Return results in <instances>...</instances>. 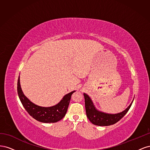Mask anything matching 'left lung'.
Instances as JSON below:
<instances>
[{
	"label": "left lung",
	"instance_id": "8db88e82",
	"mask_svg": "<svg viewBox=\"0 0 150 150\" xmlns=\"http://www.w3.org/2000/svg\"><path fill=\"white\" fill-rule=\"evenodd\" d=\"M84 97L85 100L86 116H87L88 118L93 124L101 126L114 125L117 121H119L128 111L133 102V101L132 103L130 104V105L122 112L118 113V114L111 115L98 111L94 108L91 99H90L88 94L84 93Z\"/></svg>",
	"mask_w": 150,
	"mask_h": 150
}]
</instances>
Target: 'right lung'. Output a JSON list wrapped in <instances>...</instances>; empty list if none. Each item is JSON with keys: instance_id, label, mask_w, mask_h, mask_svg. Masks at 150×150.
Segmentation results:
<instances>
[{"instance_id": "1", "label": "right lung", "mask_w": 150, "mask_h": 150, "mask_svg": "<svg viewBox=\"0 0 150 150\" xmlns=\"http://www.w3.org/2000/svg\"><path fill=\"white\" fill-rule=\"evenodd\" d=\"M75 91L66 94L62 100L55 106L48 108L40 107L35 105L25 96L21 89L20 77L18 78L17 93L21 103L33 118L42 122H56L62 120L66 114L71 95Z\"/></svg>"}]
</instances>
